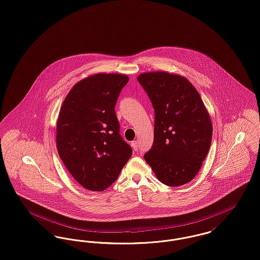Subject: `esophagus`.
Here are the masks:
<instances>
[{
  "label": "esophagus",
  "mask_w": 260,
  "mask_h": 260,
  "mask_svg": "<svg viewBox=\"0 0 260 260\" xmlns=\"http://www.w3.org/2000/svg\"><path fill=\"white\" fill-rule=\"evenodd\" d=\"M132 146H133V148L137 151L138 150V140H135V141H133L132 142Z\"/></svg>",
  "instance_id": "1"
}]
</instances>
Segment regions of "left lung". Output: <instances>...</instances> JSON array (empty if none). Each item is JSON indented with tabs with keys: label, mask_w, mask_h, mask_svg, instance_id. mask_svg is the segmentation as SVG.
<instances>
[{
	"label": "left lung",
	"mask_w": 260,
	"mask_h": 260,
	"mask_svg": "<svg viewBox=\"0 0 260 260\" xmlns=\"http://www.w3.org/2000/svg\"><path fill=\"white\" fill-rule=\"evenodd\" d=\"M138 82L154 109L152 147L144 154L161 183L178 186L190 182L208 154L212 123L194 86L165 72L141 74Z\"/></svg>",
	"instance_id": "1"
}]
</instances>
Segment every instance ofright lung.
<instances>
[{"label":"right lung","mask_w":260,"mask_h":260,"mask_svg":"<svg viewBox=\"0 0 260 260\" xmlns=\"http://www.w3.org/2000/svg\"><path fill=\"white\" fill-rule=\"evenodd\" d=\"M128 77L97 74L77 82L57 123V149L77 183L102 191L116 182L133 149L120 135L115 106Z\"/></svg>","instance_id":"add662e5"}]
</instances>
